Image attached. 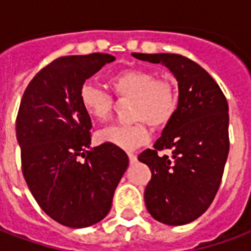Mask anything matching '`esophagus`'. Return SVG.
<instances>
[{"label":"esophagus","mask_w":251,"mask_h":251,"mask_svg":"<svg viewBox=\"0 0 251 251\" xmlns=\"http://www.w3.org/2000/svg\"><path fill=\"white\" fill-rule=\"evenodd\" d=\"M127 156H129V161H130V164H134L137 161V156L134 154V153H127Z\"/></svg>","instance_id":"esophagus-1"}]
</instances>
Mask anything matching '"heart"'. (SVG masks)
<instances>
[{"label": "heart", "instance_id": "b5f03b06", "mask_svg": "<svg viewBox=\"0 0 251 251\" xmlns=\"http://www.w3.org/2000/svg\"><path fill=\"white\" fill-rule=\"evenodd\" d=\"M107 86L120 102H130V122L110 126L97 134L98 142L133 151L149 141L151 129L161 130L172 122L179 109V91L172 77L157 76L147 68H127L107 79ZM79 104L94 121L106 122L115 110L109 93L90 83L79 88Z\"/></svg>", "mask_w": 251, "mask_h": 251}]
</instances>
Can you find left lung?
I'll use <instances>...</instances> for the list:
<instances>
[{
  "instance_id": "obj_1",
  "label": "left lung",
  "mask_w": 251,
  "mask_h": 251,
  "mask_svg": "<svg viewBox=\"0 0 251 251\" xmlns=\"http://www.w3.org/2000/svg\"><path fill=\"white\" fill-rule=\"evenodd\" d=\"M133 56L161 63L179 82L177 113L138 160L152 172L144 196L149 214L165 225H185L204 214L221 185L230 149L227 99L210 74L183 55Z\"/></svg>"
}]
</instances>
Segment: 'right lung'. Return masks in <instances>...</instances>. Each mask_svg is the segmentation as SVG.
Returning a JSON list of instances; mask_svg holds the SVG:
<instances>
[{"label": "right lung", "mask_w": 251, "mask_h": 251, "mask_svg": "<svg viewBox=\"0 0 251 251\" xmlns=\"http://www.w3.org/2000/svg\"><path fill=\"white\" fill-rule=\"evenodd\" d=\"M114 59L99 52L59 57L36 74L20 103L16 134L24 179L41 210L63 226L102 221L129 164L111 144L90 148L91 118L79 104L80 86Z\"/></svg>", "instance_id": "obj_1"}]
</instances>
